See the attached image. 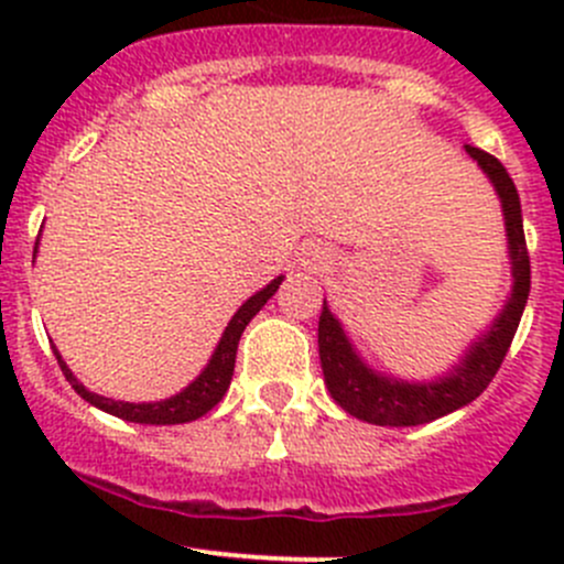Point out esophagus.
I'll return each mask as SVG.
<instances>
[{
	"mask_svg": "<svg viewBox=\"0 0 564 564\" xmlns=\"http://www.w3.org/2000/svg\"><path fill=\"white\" fill-rule=\"evenodd\" d=\"M324 264H327V250L318 248V246L308 248V253H305V259H303V267H308V270H318V267H324Z\"/></svg>",
	"mask_w": 564,
	"mask_h": 564,
	"instance_id": "esophagus-1",
	"label": "esophagus"
}]
</instances>
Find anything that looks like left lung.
Returning <instances> with one entry per match:
<instances>
[{
	"mask_svg": "<svg viewBox=\"0 0 564 564\" xmlns=\"http://www.w3.org/2000/svg\"><path fill=\"white\" fill-rule=\"evenodd\" d=\"M466 152L486 172L499 202H502L510 264H513V292H510L502 314L494 318L491 327L469 346L464 360L436 382H403V379L382 377L373 368H368L355 351L351 340L346 338L344 327L333 316L329 305L324 303L322 316H318V360H322L329 395L351 417L373 425H392V429L423 425L436 417H445V414L475 401L488 388V382L497 377L510 344H513V335L519 329L529 297V253L519 191H516L508 169L497 158L469 144H466Z\"/></svg>",
	"mask_w": 564,
	"mask_h": 564,
	"instance_id": "1",
	"label": "left lung"
}]
</instances>
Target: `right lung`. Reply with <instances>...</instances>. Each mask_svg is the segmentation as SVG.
<instances>
[{
	"label": "right lung",
	"instance_id": "add662e5",
	"mask_svg": "<svg viewBox=\"0 0 564 564\" xmlns=\"http://www.w3.org/2000/svg\"><path fill=\"white\" fill-rule=\"evenodd\" d=\"M281 281H283V275H278L275 281L267 283L261 292H256L253 297L246 300V303L240 305V311L231 316L229 327H226L224 335H220V340H218V346H215L213 357H209L207 368H204V371L198 373V377L193 379L185 390L176 392V395H172V398H166V401L128 403V401H113V398H104V395H98V392H89L87 388H84V384L73 377L70 368L65 366V360L59 357V351L54 349L56 362H59L65 379L73 384V390H76L84 401H89L93 406L104 409V412L113 414V417H122V420H128V423H144V425L191 423V420H198L202 414H207L209 409H213L215 403L226 395V390H229V384H231V373H235V357H237V344H240V335L246 333L250 318L259 314V311L264 308L267 300L278 292Z\"/></svg>",
	"mask_w": 564,
	"mask_h": 564
}]
</instances>
